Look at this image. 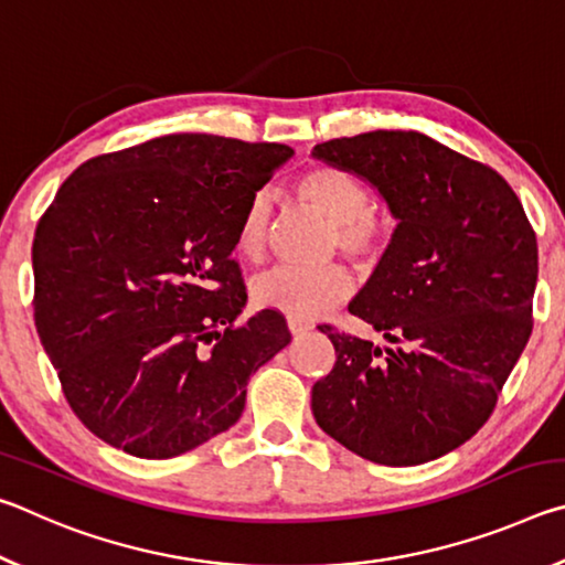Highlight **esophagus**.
<instances>
[{
	"mask_svg": "<svg viewBox=\"0 0 565 565\" xmlns=\"http://www.w3.org/2000/svg\"><path fill=\"white\" fill-rule=\"evenodd\" d=\"M286 327H289V331L294 333V337H299V333H306L311 329L309 321H301V319H286Z\"/></svg>",
	"mask_w": 565,
	"mask_h": 565,
	"instance_id": "obj_1",
	"label": "esophagus"
}]
</instances>
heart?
<instances>
[{"label": "heart", "instance_id": "obj_1", "mask_svg": "<svg viewBox=\"0 0 565 565\" xmlns=\"http://www.w3.org/2000/svg\"><path fill=\"white\" fill-rule=\"evenodd\" d=\"M296 196L331 224V246L353 264L371 266L384 252V224L371 212V191L351 171L331 164L306 169L294 181ZM271 228V202L264 191L248 199L236 226V248L246 259L266 254ZM262 309L281 311L291 319H317L351 294V276L341 266L321 269H274L252 286Z\"/></svg>", "mask_w": 565, "mask_h": 565}]
</instances>
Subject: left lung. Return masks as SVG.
I'll list each match as a JSON object with an SVG mask.
<instances>
[{
  "label": "left lung",
  "instance_id": "8db88e82",
  "mask_svg": "<svg viewBox=\"0 0 565 565\" xmlns=\"http://www.w3.org/2000/svg\"><path fill=\"white\" fill-rule=\"evenodd\" d=\"M384 199L396 228L349 311L391 347L319 327L337 349L311 388L317 424L366 461L418 466L466 444L531 337L539 246L491 167L418 131L317 145Z\"/></svg>",
  "mask_w": 565,
  "mask_h": 565
}]
</instances>
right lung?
<instances>
[{
  "label": "right lung",
  "mask_w": 565,
  "mask_h": 565,
  "mask_svg": "<svg viewBox=\"0 0 565 565\" xmlns=\"http://www.w3.org/2000/svg\"><path fill=\"white\" fill-rule=\"evenodd\" d=\"M294 157L284 145L169 134L89 159L32 246L34 323L64 396L104 444L174 458L232 428L246 384L291 333L244 323L232 262L244 206Z\"/></svg>",
  "instance_id": "obj_1"
}]
</instances>
